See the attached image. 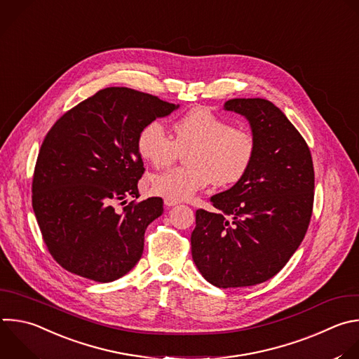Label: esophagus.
Returning <instances> with one entry per match:
<instances>
[{"instance_id": "34e87169", "label": "esophagus", "mask_w": 359, "mask_h": 359, "mask_svg": "<svg viewBox=\"0 0 359 359\" xmlns=\"http://www.w3.org/2000/svg\"><path fill=\"white\" fill-rule=\"evenodd\" d=\"M180 204L179 200H173V198H165V205L166 207H173V205H177Z\"/></svg>"}]
</instances>
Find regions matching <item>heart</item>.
<instances>
[{
	"instance_id": "b5f03b06",
	"label": "heart",
	"mask_w": 359,
	"mask_h": 359,
	"mask_svg": "<svg viewBox=\"0 0 359 359\" xmlns=\"http://www.w3.org/2000/svg\"><path fill=\"white\" fill-rule=\"evenodd\" d=\"M175 140L161 119H151L137 135L140 156L155 168L170 165L179 149H187L183 168L169 169L152 177L155 193L184 200L208 184L225 187L240 182L255 155V138L243 127H232L208 108H193L173 126Z\"/></svg>"
}]
</instances>
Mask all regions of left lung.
Segmentation results:
<instances>
[{
	"mask_svg": "<svg viewBox=\"0 0 359 359\" xmlns=\"http://www.w3.org/2000/svg\"><path fill=\"white\" fill-rule=\"evenodd\" d=\"M255 138L247 175L211 197L215 212L196 211L191 257L211 285L254 286L273 278L302 244L314 200L310 149L287 116L265 98H232Z\"/></svg>",
	"mask_w": 359,
	"mask_h": 359,
	"instance_id": "obj_1",
	"label": "left lung"
}]
</instances>
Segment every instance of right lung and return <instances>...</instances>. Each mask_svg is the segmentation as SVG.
I'll return each mask as SVG.
<instances>
[{
    "label": "right lung",
    "mask_w": 359,
    "mask_h": 359,
    "mask_svg": "<svg viewBox=\"0 0 359 359\" xmlns=\"http://www.w3.org/2000/svg\"><path fill=\"white\" fill-rule=\"evenodd\" d=\"M179 105L128 87H107L63 114L45 137L32 207L53 259L81 278L108 283L141 259L147 226L163 200L140 197L144 162L137 135Z\"/></svg>",
    "instance_id": "add662e5"
}]
</instances>
